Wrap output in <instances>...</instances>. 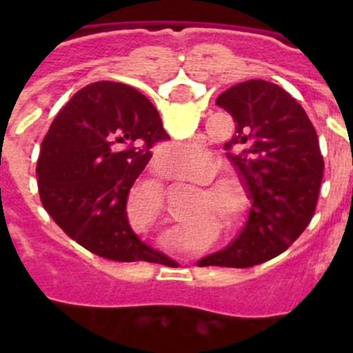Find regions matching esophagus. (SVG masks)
Wrapping results in <instances>:
<instances>
[{
  "label": "esophagus",
  "instance_id": "34e87169",
  "mask_svg": "<svg viewBox=\"0 0 353 353\" xmlns=\"http://www.w3.org/2000/svg\"><path fill=\"white\" fill-rule=\"evenodd\" d=\"M157 168H159V170H162V164H159V166H157Z\"/></svg>",
  "mask_w": 353,
  "mask_h": 353
}]
</instances>
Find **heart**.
Returning a JSON list of instances; mask_svg holds the SVG:
<instances>
[{
  "label": "heart",
  "mask_w": 353,
  "mask_h": 353,
  "mask_svg": "<svg viewBox=\"0 0 353 353\" xmlns=\"http://www.w3.org/2000/svg\"><path fill=\"white\" fill-rule=\"evenodd\" d=\"M170 154L174 161H182V162L194 161V159L203 161L205 159V150L201 148L198 143H174V145L170 146ZM192 174H194V179L201 183L208 182V179H210L207 171H192ZM226 189H228L226 183H214V185L208 187L207 191L212 194V192L226 191ZM138 196L143 199V201L152 205V207L162 208L164 207V203H166V201H164V191H162L159 185L141 187V189L138 191Z\"/></svg>",
  "instance_id": "b5f03b06"
}]
</instances>
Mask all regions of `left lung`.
<instances>
[{
  "mask_svg": "<svg viewBox=\"0 0 353 353\" xmlns=\"http://www.w3.org/2000/svg\"><path fill=\"white\" fill-rule=\"evenodd\" d=\"M215 104L236 123L224 148L252 207L240 235L201 258L198 267L245 269L281 254L307 228L322 185L323 159L313 123L281 86L244 81L221 93Z\"/></svg>",
  "mask_w": 353,
  "mask_h": 353,
  "instance_id": "1",
  "label": "left lung"
}]
</instances>
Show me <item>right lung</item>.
<instances>
[{
    "label": "right lung",
    "mask_w": 353,
    "mask_h": 353,
    "mask_svg": "<svg viewBox=\"0 0 353 353\" xmlns=\"http://www.w3.org/2000/svg\"><path fill=\"white\" fill-rule=\"evenodd\" d=\"M157 109L132 86L99 81L61 108L40 145L43 208L77 244L114 261L164 258L132 232L127 198L152 146L166 139Z\"/></svg>",
    "instance_id": "right-lung-1"
}]
</instances>
